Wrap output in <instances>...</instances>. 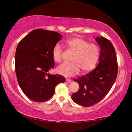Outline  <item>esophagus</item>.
Wrapping results in <instances>:
<instances>
[{
    "label": "esophagus",
    "mask_w": 132,
    "mask_h": 132,
    "mask_svg": "<svg viewBox=\"0 0 132 132\" xmlns=\"http://www.w3.org/2000/svg\"><path fill=\"white\" fill-rule=\"evenodd\" d=\"M66 81L68 83H69V82H71V80L70 79H66Z\"/></svg>",
    "instance_id": "obj_1"
}]
</instances>
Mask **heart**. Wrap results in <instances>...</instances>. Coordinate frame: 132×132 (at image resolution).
Listing matches in <instances>:
<instances>
[{"mask_svg": "<svg viewBox=\"0 0 132 132\" xmlns=\"http://www.w3.org/2000/svg\"><path fill=\"white\" fill-rule=\"evenodd\" d=\"M66 45L74 54L71 57V63H64L57 68V72L66 77H71L81 72H88L95 67L99 60L100 50L95 43L82 38L74 37L68 39ZM62 50L60 44L54 45L51 51V55L54 61L60 63L62 60Z\"/></svg>", "mask_w": 132, "mask_h": 132, "instance_id": "1", "label": "heart"}]
</instances>
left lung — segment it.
<instances>
[{"label": "left lung", "mask_w": 132, "mask_h": 132, "mask_svg": "<svg viewBox=\"0 0 132 132\" xmlns=\"http://www.w3.org/2000/svg\"><path fill=\"white\" fill-rule=\"evenodd\" d=\"M95 40L101 48L99 63L94 70L75 79L80 89L71 95L73 101L84 107L97 104L106 96L116 81L118 64L115 48L105 38L97 37Z\"/></svg>", "instance_id": "obj_1"}]
</instances>
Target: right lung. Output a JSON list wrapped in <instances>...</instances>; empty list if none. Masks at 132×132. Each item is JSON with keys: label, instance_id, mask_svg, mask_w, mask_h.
<instances>
[{"label": "right lung", "instance_id": "obj_1", "mask_svg": "<svg viewBox=\"0 0 132 132\" xmlns=\"http://www.w3.org/2000/svg\"><path fill=\"white\" fill-rule=\"evenodd\" d=\"M61 38L56 31L36 29L18 44L15 57L16 78L23 93L35 102L49 100L56 86L65 81L63 76L48 73L54 66L52 49Z\"/></svg>", "mask_w": 132, "mask_h": 132}]
</instances>
